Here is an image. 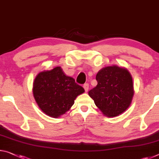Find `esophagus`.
I'll return each instance as SVG.
<instances>
[{
  "mask_svg": "<svg viewBox=\"0 0 159 159\" xmlns=\"http://www.w3.org/2000/svg\"><path fill=\"white\" fill-rule=\"evenodd\" d=\"M84 89H85V92H88V90L89 89V84H85L84 85Z\"/></svg>",
  "mask_w": 159,
  "mask_h": 159,
  "instance_id": "34e87169",
  "label": "esophagus"
}]
</instances>
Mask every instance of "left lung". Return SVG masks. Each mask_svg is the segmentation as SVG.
<instances>
[{"label": "left lung", "mask_w": 159, "mask_h": 159, "mask_svg": "<svg viewBox=\"0 0 159 159\" xmlns=\"http://www.w3.org/2000/svg\"><path fill=\"white\" fill-rule=\"evenodd\" d=\"M98 84L89 92L96 106L107 117L124 112L131 104L134 90L129 71L117 66L105 67L96 75Z\"/></svg>", "instance_id": "obj_1"}]
</instances>
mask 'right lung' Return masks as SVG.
<instances>
[{
  "label": "right lung",
  "instance_id": "1",
  "mask_svg": "<svg viewBox=\"0 0 159 159\" xmlns=\"http://www.w3.org/2000/svg\"><path fill=\"white\" fill-rule=\"evenodd\" d=\"M73 78L66 75L61 67L40 72L33 84L34 99L42 111L52 117L64 115L74 105L78 95L84 93Z\"/></svg>",
  "mask_w": 159,
  "mask_h": 159
}]
</instances>
